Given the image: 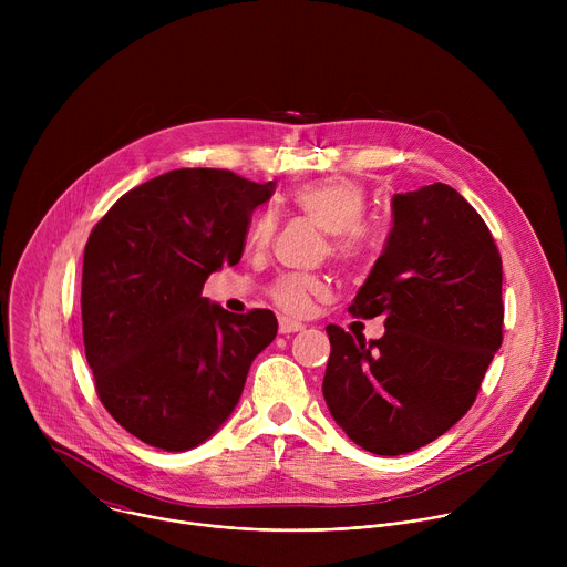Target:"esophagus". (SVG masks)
I'll return each instance as SVG.
<instances>
[{
  "mask_svg": "<svg viewBox=\"0 0 567 567\" xmlns=\"http://www.w3.org/2000/svg\"><path fill=\"white\" fill-rule=\"evenodd\" d=\"M278 328H280V334H293V332H300L305 326H302V322H296V320L282 316L280 322H278Z\"/></svg>",
  "mask_w": 567,
  "mask_h": 567,
  "instance_id": "esophagus-1",
  "label": "esophagus"
}]
</instances>
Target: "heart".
I'll use <instances>...</instances> for the list:
<instances>
[{
  "label": "heart",
  "instance_id": "b5f03b06",
  "mask_svg": "<svg viewBox=\"0 0 567 567\" xmlns=\"http://www.w3.org/2000/svg\"><path fill=\"white\" fill-rule=\"evenodd\" d=\"M365 190L350 179L311 182L291 193V206L330 233L328 249L341 262H357L370 251V233L361 224L365 215ZM276 230L271 213H260L249 230V245L267 247ZM326 285L311 276H282L271 287V298L289 313H305Z\"/></svg>",
  "mask_w": 567,
  "mask_h": 567
}]
</instances>
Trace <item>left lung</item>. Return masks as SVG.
<instances>
[{
    "label": "left lung",
    "mask_w": 567,
    "mask_h": 567,
    "mask_svg": "<svg viewBox=\"0 0 567 567\" xmlns=\"http://www.w3.org/2000/svg\"><path fill=\"white\" fill-rule=\"evenodd\" d=\"M350 311L385 316V334L365 343L328 326L334 422L374 455L437 440L473 406L503 343V260L487 224L440 182L394 195L383 254Z\"/></svg>",
    "instance_id": "1"
}]
</instances>
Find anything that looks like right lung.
I'll return each mask as SVG.
<instances>
[{"mask_svg": "<svg viewBox=\"0 0 567 567\" xmlns=\"http://www.w3.org/2000/svg\"><path fill=\"white\" fill-rule=\"evenodd\" d=\"M274 190L230 171H171L125 193L87 239L80 307L96 392L154 449L215 435L278 334L271 309L230 313L202 296L210 274L239 262Z\"/></svg>", "mask_w": 567, "mask_h": 567, "instance_id": "add662e5", "label": "right lung"}]
</instances>
